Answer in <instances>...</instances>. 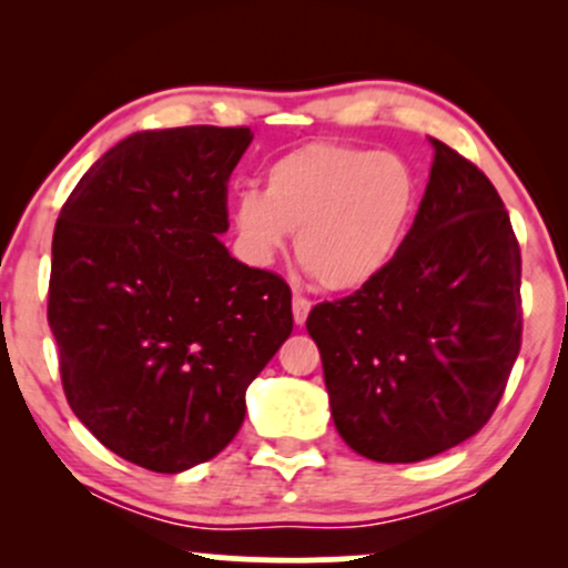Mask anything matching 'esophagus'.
Wrapping results in <instances>:
<instances>
[{
  "label": "esophagus",
  "instance_id": "1",
  "mask_svg": "<svg viewBox=\"0 0 568 568\" xmlns=\"http://www.w3.org/2000/svg\"><path fill=\"white\" fill-rule=\"evenodd\" d=\"M310 310H312L310 298L298 296V293H296V296H293V323L304 325L306 317H310Z\"/></svg>",
  "mask_w": 568,
  "mask_h": 568
}]
</instances>
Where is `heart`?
<instances>
[{
    "label": "heart",
    "instance_id": "heart-1",
    "mask_svg": "<svg viewBox=\"0 0 568 568\" xmlns=\"http://www.w3.org/2000/svg\"><path fill=\"white\" fill-rule=\"evenodd\" d=\"M419 200V175L400 154L310 143L266 165L264 192L234 194L230 219L247 264L270 266L296 232L298 264L323 288L352 293L389 270Z\"/></svg>",
    "mask_w": 568,
    "mask_h": 568
}]
</instances>
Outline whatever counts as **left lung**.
<instances>
[{
  "label": "left lung",
  "instance_id": "obj_1",
  "mask_svg": "<svg viewBox=\"0 0 568 568\" xmlns=\"http://www.w3.org/2000/svg\"><path fill=\"white\" fill-rule=\"evenodd\" d=\"M425 197L389 270L306 331L331 416L374 462H422L491 419L520 349V247L505 202L438 139Z\"/></svg>",
  "mask_w": 568,
  "mask_h": 568
}]
</instances>
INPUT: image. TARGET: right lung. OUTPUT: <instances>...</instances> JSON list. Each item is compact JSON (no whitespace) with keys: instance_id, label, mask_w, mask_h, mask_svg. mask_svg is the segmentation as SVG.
I'll list each match as a JSON object with an SVG mask.
<instances>
[{"instance_id":"obj_1","label":"right lung","mask_w":568,"mask_h":568,"mask_svg":"<svg viewBox=\"0 0 568 568\" xmlns=\"http://www.w3.org/2000/svg\"><path fill=\"white\" fill-rule=\"evenodd\" d=\"M247 128L128 135L93 162L53 234L48 323L63 393L109 452L154 473L213 459L245 389L291 336V288L221 243Z\"/></svg>"}]
</instances>
